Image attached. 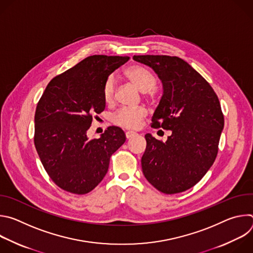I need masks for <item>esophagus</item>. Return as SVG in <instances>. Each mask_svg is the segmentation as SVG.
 Returning a JSON list of instances; mask_svg holds the SVG:
<instances>
[{"mask_svg":"<svg viewBox=\"0 0 253 253\" xmlns=\"http://www.w3.org/2000/svg\"><path fill=\"white\" fill-rule=\"evenodd\" d=\"M125 135H126V138H127V139H130V138L136 136L137 133H136V132H133V131H127V132L125 133Z\"/></svg>","mask_w":253,"mask_h":253,"instance_id":"1","label":"esophagus"}]
</instances>
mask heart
<instances>
[{
    "mask_svg": "<svg viewBox=\"0 0 253 253\" xmlns=\"http://www.w3.org/2000/svg\"><path fill=\"white\" fill-rule=\"evenodd\" d=\"M124 75L129 82H131L140 91L146 93L150 98L155 95V86L157 84V77L153 72L142 65H132L128 67ZM116 79L113 75L108 77L103 84V99L106 104H112L115 100L116 94ZM146 108H122L113 116V122L122 128L135 130L138 129L142 121L147 116Z\"/></svg>",
    "mask_w": 253,
    "mask_h": 253,
    "instance_id": "heart-1",
    "label": "heart"
}]
</instances>
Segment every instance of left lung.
Listing matches in <instances>:
<instances>
[{"label":"left lung","mask_w":253,"mask_h":253,"mask_svg":"<svg viewBox=\"0 0 253 253\" xmlns=\"http://www.w3.org/2000/svg\"><path fill=\"white\" fill-rule=\"evenodd\" d=\"M133 59L151 67L163 84L151 127L172 131L166 142L145 135L143 174L165 194L186 191L200 181L217 156L224 126L218 97L182 59L166 55H141Z\"/></svg>","instance_id":"obj_1"}]
</instances>
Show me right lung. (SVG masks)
<instances>
[{
  "label": "right lung",
  "instance_id": "add662e5",
  "mask_svg": "<svg viewBox=\"0 0 253 253\" xmlns=\"http://www.w3.org/2000/svg\"><path fill=\"white\" fill-rule=\"evenodd\" d=\"M129 57L89 56L54 77L35 113L34 143L41 162L61 189L87 194L104 178L112 154L125 142L123 130L108 127L88 139L94 114L105 109L103 84ZM97 117V116H96Z\"/></svg>",
  "mask_w": 253,
  "mask_h": 253
}]
</instances>
